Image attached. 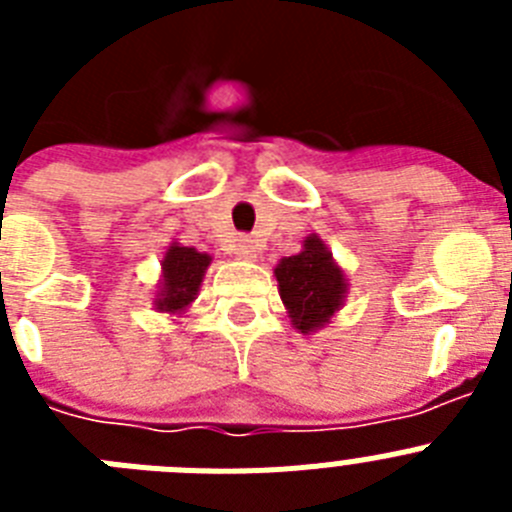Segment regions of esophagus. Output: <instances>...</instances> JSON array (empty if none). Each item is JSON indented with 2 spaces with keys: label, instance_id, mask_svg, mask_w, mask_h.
<instances>
[{
  "label": "esophagus",
  "instance_id": "obj_1",
  "mask_svg": "<svg viewBox=\"0 0 512 512\" xmlns=\"http://www.w3.org/2000/svg\"><path fill=\"white\" fill-rule=\"evenodd\" d=\"M235 256L243 261H253L256 256H259V248H256V243H253L251 238H241L238 246H235Z\"/></svg>",
  "mask_w": 512,
  "mask_h": 512
}]
</instances>
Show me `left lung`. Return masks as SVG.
Returning <instances> with one entry per match:
<instances>
[{"mask_svg": "<svg viewBox=\"0 0 512 512\" xmlns=\"http://www.w3.org/2000/svg\"><path fill=\"white\" fill-rule=\"evenodd\" d=\"M279 297L292 328L302 336L325 328L346 302L348 279L320 235H307L302 251L274 266Z\"/></svg>", "mask_w": 512, "mask_h": 512, "instance_id": "obj_1", "label": "left lung"}]
</instances>
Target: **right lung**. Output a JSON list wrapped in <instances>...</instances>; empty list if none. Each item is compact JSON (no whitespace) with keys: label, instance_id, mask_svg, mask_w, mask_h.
<instances>
[{"label":"right lung","instance_id":"add662e5","mask_svg":"<svg viewBox=\"0 0 512 512\" xmlns=\"http://www.w3.org/2000/svg\"><path fill=\"white\" fill-rule=\"evenodd\" d=\"M210 264V253L171 241L164 259H161V279H158V292L153 297L156 312H169V315L182 318L200 295L202 279H205V271Z\"/></svg>","mask_w":512,"mask_h":512}]
</instances>
